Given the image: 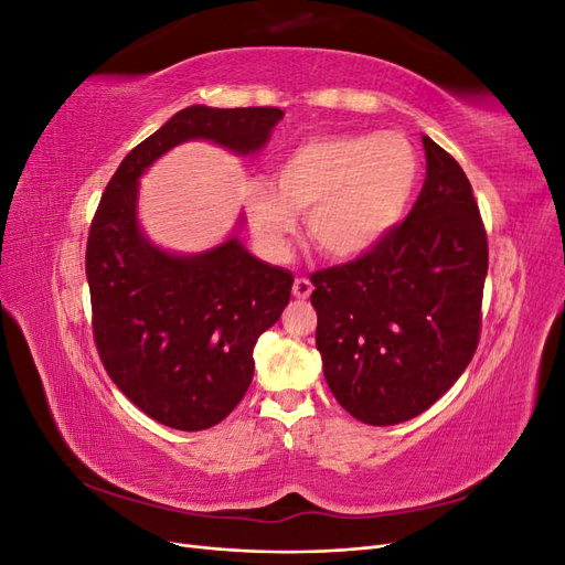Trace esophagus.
I'll list each match as a JSON object with an SVG mask.
<instances>
[{
    "label": "esophagus",
    "instance_id": "obj_1",
    "mask_svg": "<svg viewBox=\"0 0 565 565\" xmlns=\"http://www.w3.org/2000/svg\"><path fill=\"white\" fill-rule=\"evenodd\" d=\"M311 292H313V285H311L309 278H297V280H295L292 295H295L297 299H309Z\"/></svg>",
    "mask_w": 565,
    "mask_h": 565
}]
</instances>
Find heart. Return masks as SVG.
<instances>
[{
    "label": "heart",
    "instance_id": "1",
    "mask_svg": "<svg viewBox=\"0 0 565 565\" xmlns=\"http://www.w3.org/2000/svg\"><path fill=\"white\" fill-rule=\"evenodd\" d=\"M419 185V158L398 131L311 136L273 167V183L254 179L245 210L270 256H287L309 212L313 243L334 259H358L396 228Z\"/></svg>",
    "mask_w": 565,
    "mask_h": 565
}]
</instances>
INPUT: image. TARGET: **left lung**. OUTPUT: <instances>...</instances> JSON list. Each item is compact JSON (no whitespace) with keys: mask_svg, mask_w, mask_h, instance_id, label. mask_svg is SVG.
I'll return each mask as SVG.
<instances>
[{"mask_svg":"<svg viewBox=\"0 0 565 565\" xmlns=\"http://www.w3.org/2000/svg\"><path fill=\"white\" fill-rule=\"evenodd\" d=\"M413 212L358 262L311 276L324 382L358 422L422 415L471 363L488 237L467 174L429 136Z\"/></svg>","mask_w":565,"mask_h":565,"instance_id":"1","label":"left lung"}]
</instances>
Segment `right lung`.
<instances>
[{
  "label": "right lung",
  "instance_id": "right-lung-1",
  "mask_svg": "<svg viewBox=\"0 0 565 565\" xmlns=\"http://www.w3.org/2000/svg\"><path fill=\"white\" fill-rule=\"evenodd\" d=\"M280 108L188 106L117 167L94 216L87 280L94 339L117 388L156 422L202 431L226 419L254 377V344L276 324L292 273L247 252L237 231L198 254L162 249L139 221V181L185 141L259 152Z\"/></svg>",
  "mask_w": 565,
  "mask_h": 565
}]
</instances>
